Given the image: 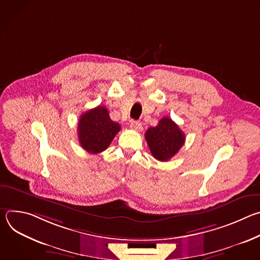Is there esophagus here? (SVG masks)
Segmentation results:
<instances>
[{"mask_svg":"<svg viewBox=\"0 0 260 260\" xmlns=\"http://www.w3.org/2000/svg\"><path fill=\"white\" fill-rule=\"evenodd\" d=\"M131 128H132V129H135V131H137V132H141L143 127H142V124H141L139 121L133 120V121H131Z\"/></svg>","mask_w":260,"mask_h":260,"instance_id":"1","label":"esophagus"}]
</instances>
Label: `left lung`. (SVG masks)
Here are the masks:
<instances>
[{"mask_svg": "<svg viewBox=\"0 0 260 260\" xmlns=\"http://www.w3.org/2000/svg\"><path fill=\"white\" fill-rule=\"evenodd\" d=\"M145 139L151 154L159 161L170 160L184 145L185 136L169 117H164L154 127L145 133Z\"/></svg>", "mask_w": 260, "mask_h": 260, "instance_id": "obj_1", "label": "left lung"}]
</instances>
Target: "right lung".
<instances>
[{"instance_id": "right-lung-1", "label": "right lung", "mask_w": 260, "mask_h": 260, "mask_svg": "<svg viewBox=\"0 0 260 260\" xmlns=\"http://www.w3.org/2000/svg\"><path fill=\"white\" fill-rule=\"evenodd\" d=\"M119 131V123L111 120L104 106L88 110L78 122L79 143L83 149L92 154L106 150Z\"/></svg>"}]
</instances>
